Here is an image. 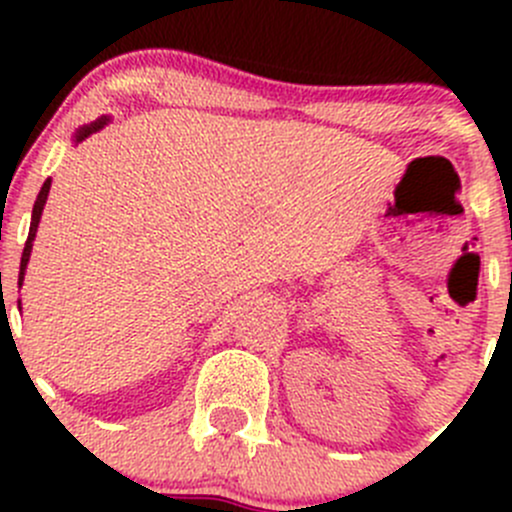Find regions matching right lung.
<instances>
[{
  "label": "right lung",
  "mask_w": 512,
  "mask_h": 512,
  "mask_svg": "<svg viewBox=\"0 0 512 512\" xmlns=\"http://www.w3.org/2000/svg\"><path fill=\"white\" fill-rule=\"evenodd\" d=\"M108 123H111V116H101V118H96L94 123H86V126H81L79 131L74 133V143L86 141V138H89L91 133L101 131V128L108 126ZM49 188H51V178H46V183L41 185L39 195H36V203H34V210H32V225H29L27 245H24V252H22V265H19V287H22V282H24V272H27L29 257H32V242H34V237H36V227H39L41 213H44L46 198H49ZM19 304H22V302H19Z\"/></svg>",
  "instance_id": "right-lung-1"
}]
</instances>
